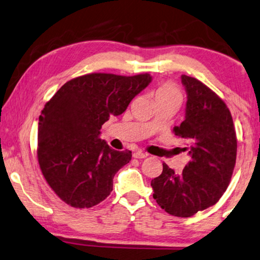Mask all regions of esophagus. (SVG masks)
<instances>
[{"label":"esophagus","instance_id":"1","mask_svg":"<svg viewBox=\"0 0 260 260\" xmlns=\"http://www.w3.org/2000/svg\"><path fill=\"white\" fill-rule=\"evenodd\" d=\"M133 156L135 158H145V157H147V154L143 153V152H135L133 154Z\"/></svg>","mask_w":260,"mask_h":260}]
</instances>
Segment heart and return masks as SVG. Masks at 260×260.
<instances>
[{
  "label": "heart",
  "instance_id": "b5f03b06",
  "mask_svg": "<svg viewBox=\"0 0 260 260\" xmlns=\"http://www.w3.org/2000/svg\"><path fill=\"white\" fill-rule=\"evenodd\" d=\"M154 96H155V100L168 99V98L181 99V93L173 84L166 83V84L160 85V86L154 91Z\"/></svg>",
  "mask_w": 260,
  "mask_h": 260
}]
</instances>
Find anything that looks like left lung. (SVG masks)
I'll return each mask as SVG.
<instances>
[{
	"label": "left lung",
	"instance_id": "left-lung-1",
	"mask_svg": "<svg viewBox=\"0 0 260 260\" xmlns=\"http://www.w3.org/2000/svg\"><path fill=\"white\" fill-rule=\"evenodd\" d=\"M187 92L185 117L174 133L183 139L190 160L175 174L164 164L150 182L154 200L169 215L190 217L216 204L230 183L237 155V138L225 103L199 79L182 75Z\"/></svg>",
	"mask_w": 260,
	"mask_h": 260
}]
</instances>
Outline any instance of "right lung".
<instances>
[{
  "mask_svg": "<svg viewBox=\"0 0 260 260\" xmlns=\"http://www.w3.org/2000/svg\"><path fill=\"white\" fill-rule=\"evenodd\" d=\"M152 77L90 73L65 83L38 121V164L56 195L73 208H92L113 190V177L132 158L100 139L110 117L122 114Z\"/></svg>",
  "mask_w": 260,
  "mask_h": 260,
  "instance_id": "add662e5",
  "label": "right lung"
}]
</instances>
